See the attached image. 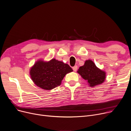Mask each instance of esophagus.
Segmentation results:
<instances>
[{"instance_id":"obj_1","label":"esophagus","mask_w":131,"mask_h":131,"mask_svg":"<svg viewBox=\"0 0 131 131\" xmlns=\"http://www.w3.org/2000/svg\"><path fill=\"white\" fill-rule=\"evenodd\" d=\"M77 68H78V67H77V66H74L73 67V71H74V72H76L77 70Z\"/></svg>"}]
</instances>
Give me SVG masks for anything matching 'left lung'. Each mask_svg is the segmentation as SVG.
<instances>
[{"label": "left lung", "mask_w": 131, "mask_h": 131, "mask_svg": "<svg viewBox=\"0 0 131 131\" xmlns=\"http://www.w3.org/2000/svg\"><path fill=\"white\" fill-rule=\"evenodd\" d=\"M77 73L87 81L91 87L101 84L105 81V72L96 67L93 61L88 60L78 69Z\"/></svg>", "instance_id": "8db88e82"}]
</instances>
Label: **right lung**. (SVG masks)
I'll list each match as a JSON object with an SVG mask.
<instances>
[{
  "mask_svg": "<svg viewBox=\"0 0 131 131\" xmlns=\"http://www.w3.org/2000/svg\"><path fill=\"white\" fill-rule=\"evenodd\" d=\"M72 71L67 64L52 59L48 62L38 61L31 68L30 74L37 86L43 90H50L59 86L66 74Z\"/></svg>",
  "mask_w": 131,
  "mask_h": 131,
  "instance_id": "obj_1",
  "label": "right lung"
}]
</instances>
